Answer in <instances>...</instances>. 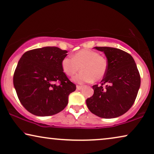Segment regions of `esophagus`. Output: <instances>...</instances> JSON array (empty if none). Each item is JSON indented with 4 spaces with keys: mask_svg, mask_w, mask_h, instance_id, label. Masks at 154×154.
<instances>
[{
    "mask_svg": "<svg viewBox=\"0 0 154 154\" xmlns=\"http://www.w3.org/2000/svg\"><path fill=\"white\" fill-rule=\"evenodd\" d=\"M82 88H83V86H80V85H77V90H81Z\"/></svg>",
    "mask_w": 154,
    "mask_h": 154,
    "instance_id": "obj_1",
    "label": "esophagus"
}]
</instances>
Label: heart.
<instances>
[{"instance_id": "1", "label": "heart", "mask_w": 154, "mask_h": 154, "mask_svg": "<svg viewBox=\"0 0 154 154\" xmlns=\"http://www.w3.org/2000/svg\"><path fill=\"white\" fill-rule=\"evenodd\" d=\"M63 72L72 77L81 69L82 72L73 78L78 83L98 82L105 76L108 68L107 58L91 49H83L77 51L72 58L66 56L62 60Z\"/></svg>"}]
</instances>
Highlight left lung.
Listing matches in <instances>:
<instances>
[{
  "mask_svg": "<svg viewBox=\"0 0 154 154\" xmlns=\"http://www.w3.org/2000/svg\"><path fill=\"white\" fill-rule=\"evenodd\" d=\"M95 48L105 53L108 68L101 85L93 86L94 94L86 99V105L99 117H118L128 111L135 103L141 83L140 72L128 53L113 47Z\"/></svg>",
  "mask_w": 154,
  "mask_h": 154,
  "instance_id": "8db88e82",
  "label": "left lung"
}]
</instances>
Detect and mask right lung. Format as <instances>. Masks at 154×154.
Here are the masks:
<instances>
[{
	"mask_svg": "<svg viewBox=\"0 0 154 154\" xmlns=\"http://www.w3.org/2000/svg\"><path fill=\"white\" fill-rule=\"evenodd\" d=\"M68 51L56 47H45L26 51L19 60L13 76L18 98L34 115L52 116L68 103L76 85L62 69Z\"/></svg>",
	"mask_w": 154,
	"mask_h": 154,
	"instance_id": "right-lung-1",
	"label": "right lung"
}]
</instances>
